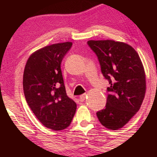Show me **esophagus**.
<instances>
[{
	"label": "esophagus",
	"mask_w": 157,
	"mask_h": 157,
	"mask_svg": "<svg viewBox=\"0 0 157 157\" xmlns=\"http://www.w3.org/2000/svg\"><path fill=\"white\" fill-rule=\"evenodd\" d=\"M86 94H83L80 95V102H83L85 100V99H86Z\"/></svg>",
	"instance_id": "34e87169"
}]
</instances>
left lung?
<instances>
[{
    "mask_svg": "<svg viewBox=\"0 0 157 157\" xmlns=\"http://www.w3.org/2000/svg\"><path fill=\"white\" fill-rule=\"evenodd\" d=\"M96 54L102 74L110 86L105 109L97 111L102 125L121 128L140 110L146 89L145 74L137 52L130 45L118 41L89 40Z\"/></svg>",
    "mask_w": 157,
    "mask_h": 157,
    "instance_id": "1",
    "label": "left lung"
}]
</instances>
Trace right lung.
<instances>
[{
	"mask_svg": "<svg viewBox=\"0 0 157 157\" xmlns=\"http://www.w3.org/2000/svg\"><path fill=\"white\" fill-rule=\"evenodd\" d=\"M71 42L45 46L32 54L23 78L25 98L32 112L46 128L63 130L71 124L77 105L67 96L60 64Z\"/></svg>",
	"mask_w": 157,
	"mask_h": 157,
	"instance_id": "add662e5",
	"label": "right lung"
}]
</instances>
